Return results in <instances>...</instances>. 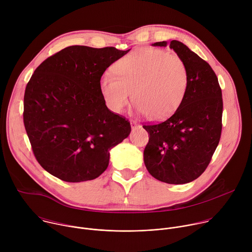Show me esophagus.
Listing matches in <instances>:
<instances>
[{
  "mask_svg": "<svg viewBox=\"0 0 252 252\" xmlns=\"http://www.w3.org/2000/svg\"><path fill=\"white\" fill-rule=\"evenodd\" d=\"M130 125H131V129H132V130H134V129H136V128L139 127V125H138L137 123L133 122V121L130 123Z\"/></svg>",
  "mask_w": 252,
  "mask_h": 252,
  "instance_id": "obj_1",
  "label": "esophagus"
}]
</instances>
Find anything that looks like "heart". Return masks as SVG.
<instances>
[{"mask_svg":"<svg viewBox=\"0 0 252 252\" xmlns=\"http://www.w3.org/2000/svg\"><path fill=\"white\" fill-rule=\"evenodd\" d=\"M99 82L106 105L121 113L132 97L135 110L152 120H162L181 105L189 87L186 62L176 54L140 48L120 59Z\"/></svg>","mask_w":252,"mask_h":252,"instance_id":"obj_1","label":"heart"}]
</instances>
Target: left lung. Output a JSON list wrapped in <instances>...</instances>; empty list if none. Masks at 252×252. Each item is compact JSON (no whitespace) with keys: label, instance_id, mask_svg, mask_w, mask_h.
<instances>
[{"label":"left lung","instance_id":"left-lung-1","mask_svg":"<svg viewBox=\"0 0 252 252\" xmlns=\"http://www.w3.org/2000/svg\"><path fill=\"white\" fill-rule=\"evenodd\" d=\"M166 42L153 46L166 47ZM169 48L187 63L189 82L174 114L161 123L145 125L150 136L143 152L149 172L169 185H184L200 176L217 150L222 128V94L211 66L185 44Z\"/></svg>","mask_w":252,"mask_h":252}]
</instances>
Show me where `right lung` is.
I'll return each instance as SVG.
<instances>
[{"label":"right lung","instance_id":"obj_1","mask_svg":"<svg viewBox=\"0 0 252 252\" xmlns=\"http://www.w3.org/2000/svg\"><path fill=\"white\" fill-rule=\"evenodd\" d=\"M128 52L70 46L33 71L24 125L35 159L52 175L67 183L98 177L110 151L128 136L129 122L107 109L99 87L104 70Z\"/></svg>","mask_w":252,"mask_h":252}]
</instances>
